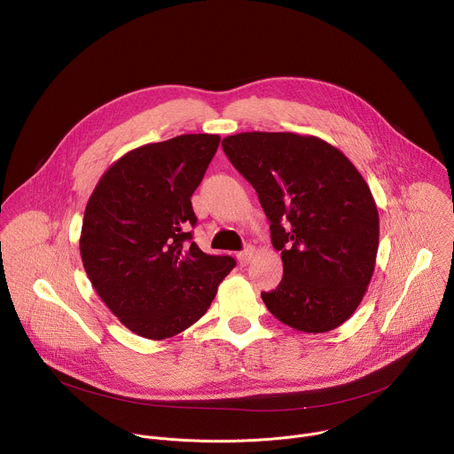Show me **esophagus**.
<instances>
[{"mask_svg":"<svg viewBox=\"0 0 454 454\" xmlns=\"http://www.w3.org/2000/svg\"><path fill=\"white\" fill-rule=\"evenodd\" d=\"M253 254H254V249H253L251 246H247L244 251L237 253V261H239V264H240V266H247V264L251 262Z\"/></svg>","mask_w":454,"mask_h":454,"instance_id":"obj_1","label":"esophagus"}]
</instances>
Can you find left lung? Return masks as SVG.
I'll list each match as a JSON object with an SVG mask.
<instances>
[{"instance_id": "8db88e82", "label": "left lung", "mask_w": 454, "mask_h": 454, "mask_svg": "<svg viewBox=\"0 0 454 454\" xmlns=\"http://www.w3.org/2000/svg\"><path fill=\"white\" fill-rule=\"evenodd\" d=\"M271 221L284 277L262 293L287 327L321 334L359 307L375 270L379 212L364 177L334 145L310 135L239 133L223 140Z\"/></svg>"}]
</instances>
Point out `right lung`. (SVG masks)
Here are the masks:
<instances>
[{
  "label": "right lung",
  "mask_w": 454,
  "mask_h": 454,
  "mask_svg": "<svg viewBox=\"0 0 454 454\" xmlns=\"http://www.w3.org/2000/svg\"><path fill=\"white\" fill-rule=\"evenodd\" d=\"M219 135H181L118 158L84 210L81 256L91 286L123 325L147 340L172 338L210 307L235 268L231 256L190 242L192 193Z\"/></svg>",
  "instance_id": "add662e5"
}]
</instances>
